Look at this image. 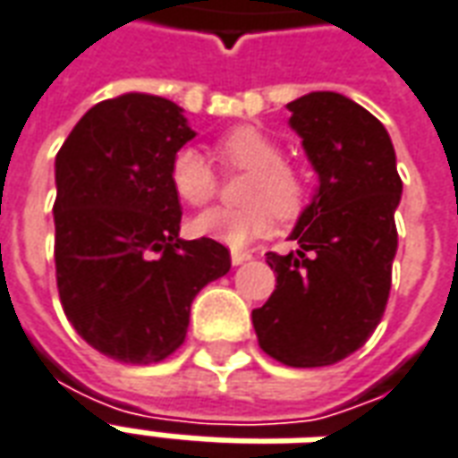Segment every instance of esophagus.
<instances>
[{
	"instance_id": "obj_1",
	"label": "esophagus",
	"mask_w": 458,
	"mask_h": 458,
	"mask_svg": "<svg viewBox=\"0 0 458 458\" xmlns=\"http://www.w3.org/2000/svg\"><path fill=\"white\" fill-rule=\"evenodd\" d=\"M230 259H233V265H242V262L252 259V255H250V252H240V250H235V252L230 255Z\"/></svg>"
}]
</instances>
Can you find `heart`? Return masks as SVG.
<instances>
[{
	"mask_svg": "<svg viewBox=\"0 0 458 458\" xmlns=\"http://www.w3.org/2000/svg\"><path fill=\"white\" fill-rule=\"evenodd\" d=\"M213 154L225 171H248L240 183L238 208H210L191 220L199 238L216 240L225 248H245L265 238L275 220H294L307 208L309 183L304 174L284 159L275 137L252 124H240L220 134ZM169 183L176 199L200 208L218 193V174L200 151L183 147L169 164Z\"/></svg>",
	"mask_w": 458,
	"mask_h": 458,
	"instance_id": "obj_1",
	"label": "heart"
}]
</instances>
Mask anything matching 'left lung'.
Wrapping results in <instances>:
<instances>
[{
	"label": "left lung",
	"instance_id": "left-lung-1",
	"mask_svg": "<svg viewBox=\"0 0 458 458\" xmlns=\"http://www.w3.org/2000/svg\"><path fill=\"white\" fill-rule=\"evenodd\" d=\"M318 191L301 213L289 255L267 252L277 287L252 311L259 348L292 368L344 360L373 336L387 307L403 181L387 131L338 93L289 103Z\"/></svg>",
	"mask_w": 458,
	"mask_h": 458
}]
</instances>
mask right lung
Masks as SVG:
<instances>
[{"mask_svg":"<svg viewBox=\"0 0 458 458\" xmlns=\"http://www.w3.org/2000/svg\"><path fill=\"white\" fill-rule=\"evenodd\" d=\"M193 134L176 103L127 93L90 107L55 154L58 297L81 338L120 363L169 358L193 297L230 269L225 245L179 238L169 164Z\"/></svg>","mask_w":458,"mask_h":458,"instance_id":"1","label":"right lung"}]
</instances>
